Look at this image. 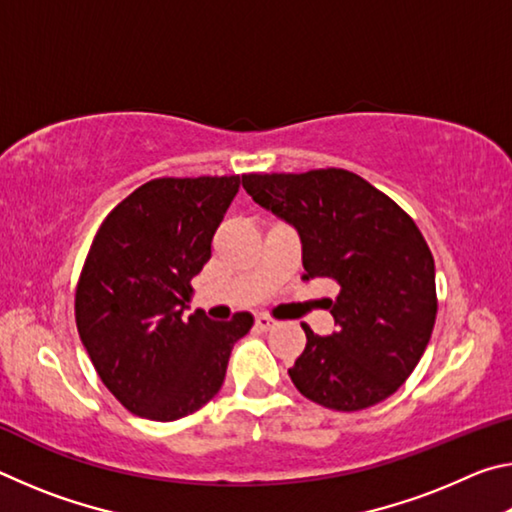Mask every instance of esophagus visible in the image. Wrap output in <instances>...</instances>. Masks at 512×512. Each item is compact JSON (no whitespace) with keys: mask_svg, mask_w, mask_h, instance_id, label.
Masks as SVG:
<instances>
[{"mask_svg":"<svg viewBox=\"0 0 512 512\" xmlns=\"http://www.w3.org/2000/svg\"><path fill=\"white\" fill-rule=\"evenodd\" d=\"M255 325H257V329H262V332H268V329H273L277 323L273 318H268V316H257L255 318Z\"/></svg>","mask_w":512,"mask_h":512,"instance_id":"esophagus-1","label":"esophagus"}]
</instances>
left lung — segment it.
<instances>
[{"label": "left lung", "instance_id": "obj_1", "mask_svg": "<svg viewBox=\"0 0 512 512\" xmlns=\"http://www.w3.org/2000/svg\"><path fill=\"white\" fill-rule=\"evenodd\" d=\"M253 201L298 230L302 280L329 277L336 332L309 325L289 377L307 400L361 411L400 388L427 350L438 314L436 266L418 225L393 198L345 169L246 173Z\"/></svg>", "mask_w": 512, "mask_h": 512}]
</instances>
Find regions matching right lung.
<instances>
[{
	"label": "right lung",
	"mask_w": 512,
	"mask_h": 512,
	"mask_svg": "<svg viewBox=\"0 0 512 512\" xmlns=\"http://www.w3.org/2000/svg\"><path fill=\"white\" fill-rule=\"evenodd\" d=\"M244 176L155 178L126 196L94 235L76 284V327L103 384L128 411L171 422L219 393L253 316L187 320L192 277Z\"/></svg>",
	"instance_id": "1"
}]
</instances>
